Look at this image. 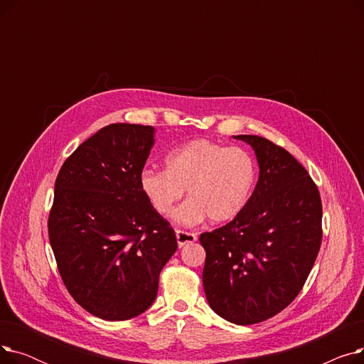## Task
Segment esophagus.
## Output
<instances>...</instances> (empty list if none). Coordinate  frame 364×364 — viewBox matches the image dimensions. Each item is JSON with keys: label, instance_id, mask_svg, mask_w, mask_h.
Listing matches in <instances>:
<instances>
[{"label": "esophagus", "instance_id": "34e87169", "mask_svg": "<svg viewBox=\"0 0 364 364\" xmlns=\"http://www.w3.org/2000/svg\"><path fill=\"white\" fill-rule=\"evenodd\" d=\"M176 236H177V243L180 247H183L187 243H193L198 239L196 233H190V232H184V230H177Z\"/></svg>", "mask_w": 364, "mask_h": 364}]
</instances>
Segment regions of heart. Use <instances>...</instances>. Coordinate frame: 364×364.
Listing matches in <instances>:
<instances>
[{
    "instance_id": "1",
    "label": "heart",
    "mask_w": 364,
    "mask_h": 364,
    "mask_svg": "<svg viewBox=\"0 0 364 364\" xmlns=\"http://www.w3.org/2000/svg\"><path fill=\"white\" fill-rule=\"evenodd\" d=\"M165 164L166 169H144L140 187L161 215L174 209L186 188L188 199L174 214L183 225H196L206 217L214 223L233 220L250 202L258 176L250 151L206 139L169 151Z\"/></svg>"
}]
</instances>
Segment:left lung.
<instances>
[{
    "label": "left lung",
    "mask_w": 364,
    "mask_h": 364,
    "mask_svg": "<svg viewBox=\"0 0 364 364\" xmlns=\"http://www.w3.org/2000/svg\"><path fill=\"white\" fill-rule=\"evenodd\" d=\"M235 139L255 150L258 183L237 217L199 240L209 305L245 326L279 314L301 292L321 243V199L288 150L258 136Z\"/></svg>",
    "instance_id": "obj_1"
}]
</instances>
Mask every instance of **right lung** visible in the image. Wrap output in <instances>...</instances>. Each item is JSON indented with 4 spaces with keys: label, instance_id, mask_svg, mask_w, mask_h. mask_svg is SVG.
I'll use <instances>...</instances> for the list:
<instances>
[{
    "label": "right lung",
    "instance_id": "obj_1",
    "mask_svg": "<svg viewBox=\"0 0 364 364\" xmlns=\"http://www.w3.org/2000/svg\"><path fill=\"white\" fill-rule=\"evenodd\" d=\"M155 128L112 124L78 146L54 184L48 237L68 292L90 314L144 313L177 251L174 228L140 187Z\"/></svg>",
    "mask_w": 364,
    "mask_h": 364
}]
</instances>
